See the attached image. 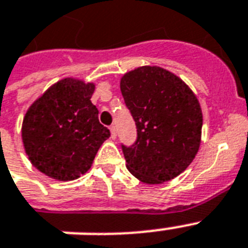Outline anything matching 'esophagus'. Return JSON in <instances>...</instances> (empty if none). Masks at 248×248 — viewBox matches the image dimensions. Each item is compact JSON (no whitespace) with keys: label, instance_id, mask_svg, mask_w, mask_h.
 <instances>
[{"label":"esophagus","instance_id":"34e87169","mask_svg":"<svg viewBox=\"0 0 248 248\" xmlns=\"http://www.w3.org/2000/svg\"><path fill=\"white\" fill-rule=\"evenodd\" d=\"M109 130H110V135H112V139H116V138H117L116 126H114V124H112V126L109 127Z\"/></svg>","mask_w":248,"mask_h":248}]
</instances>
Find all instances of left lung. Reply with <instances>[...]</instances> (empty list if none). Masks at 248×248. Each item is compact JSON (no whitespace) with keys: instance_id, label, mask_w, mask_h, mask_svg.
Wrapping results in <instances>:
<instances>
[{"instance_id":"1","label":"left lung","mask_w":248,"mask_h":248,"mask_svg":"<svg viewBox=\"0 0 248 248\" xmlns=\"http://www.w3.org/2000/svg\"><path fill=\"white\" fill-rule=\"evenodd\" d=\"M121 93L135 121L138 138L122 145L126 167L145 184L180 175L196 157L202 110L189 86L159 67H139L121 78Z\"/></svg>"}]
</instances>
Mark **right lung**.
Segmentation results:
<instances>
[{
    "label": "right lung",
    "instance_id": "right-lung-1",
    "mask_svg": "<svg viewBox=\"0 0 248 248\" xmlns=\"http://www.w3.org/2000/svg\"><path fill=\"white\" fill-rule=\"evenodd\" d=\"M93 90V83L81 79H60L25 113L21 126L25 153L46 176L60 181L78 179L110 136L90 100Z\"/></svg>",
    "mask_w": 248,
    "mask_h": 248
}]
</instances>
